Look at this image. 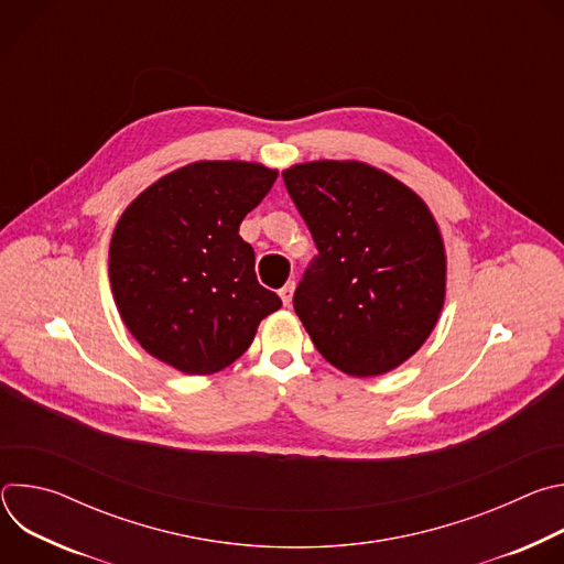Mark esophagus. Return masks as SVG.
Returning a JSON list of instances; mask_svg holds the SVG:
<instances>
[{
  "label": "esophagus",
  "mask_w": 564,
  "mask_h": 564,
  "mask_svg": "<svg viewBox=\"0 0 564 564\" xmlns=\"http://www.w3.org/2000/svg\"><path fill=\"white\" fill-rule=\"evenodd\" d=\"M279 294H281L283 305H290V303H292V296H294V281L285 283V285L279 290Z\"/></svg>",
  "instance_id": "1"
}]
</instances>
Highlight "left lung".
<instances>
[{
  "instance_id": "left-lung-1",
  "label": "left lung",
  "mask_w": 564,
  "mask_h": 564,
  "mask_svg": "<svg viewBox=\"0 0 564 564\" xmlns=\"http://www.w3.org/2000/svg\"><path fill=\"white\" fill-rule=\"evenodd\" d=\"M318 254L294 292L316 350L352 377H377L413 357L446 294L442 234L404 183L357 160L283 172Z\"/></svg>"
}]
</instances>
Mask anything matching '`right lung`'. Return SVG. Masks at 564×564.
<instances>
[{
    "label": "right lung",
    "instance_id": "add662e5",
    "mask_svg": "<svg viewBox=\"0 0 564 564\" xmlns=\"http://www.w3.org/2000/svg\"><path fill=\"white\" fill-rule=\"evenodd\" d=\"M276 172L200 160L147 187L120 216L109 279L129 333L185 375H212L243 355L281 299L257 281L238 234Z\"/></svg>",
    "mask_w": 564,
    "mask_h": 564
}]
</instances>
